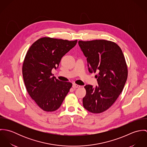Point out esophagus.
I'll return each mask as SVG.
<instances>
[{"mask_svg": "<svg viewBox=\"0 0 147 147\" xmlns=\"http://www.w3.org/2000/svg\"><path fill=\"white\" fill-rule=\"evenodd\" d=\"M81 86L79 85H78V84H73L72 85V87L74 88H80Z\"/></svg>", "mask_w": 147, "mask_h": 147, "instance_id": "obj_1", "label": "esophagus"}]
</instances>
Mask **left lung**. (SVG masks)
Here are the masks:
<instances>
[{
  "mask_svg": "<svg viewBox=\"0 0 147 147\" xmlns=\"http://www.w3.org/2000/svg\"><path fill=\"white\" fill-rule=\"evenodd\" d=\"M86 58L88 71L97 72L98 85H86L83 106L92 113H102L110 107L122 92L128 75L125 58L115 42L105 40L79 41Z\"/></svg>",
  "mask_w": 147,
  "mask_h": 147,
  "instance_id": "8db88e82",
  "label": "left lung"
}]
</instances>
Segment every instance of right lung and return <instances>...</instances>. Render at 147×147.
Instances as JSON below:
<instances>
[{"mask_svg":"<svg viewBox=\"0 0 147 147\" xmlns=\"http://www.w3.org/2000/svg\"><path fill=\"white\" fill-rule=\"evenodd\" d=\"M78 41L43 37L34 42L26 53L22 65V76L30 97L45 111L59 108L72 84L61 82L51 73L63 56Z\"/></svg>","mask_w":147,"mask_h":147,"instance_id":"1","label":"right lung"}]
</instances>
